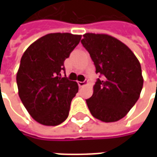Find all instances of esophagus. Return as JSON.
I'll list each match as a JSON object with an SVG mask.
<instances>
[{
	"label": "esophagus",
	"instance_id": "esophagus-1",
	"mask_svg": "<svg viewBox=\"0 0 157 157\" xmlns=\"http://www.w3.org/2000/svg\"><path fill=\"white\" fill-rule=\"evenodd\" d=\"M87 84V82H78V86L80 87H82V86H84Z\"/></svg>",
	"mask_w": 157,
	"mask_h": 157
}]
</instances>
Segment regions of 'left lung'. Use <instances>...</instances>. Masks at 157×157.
I'll return each instance as SVG.
<instances>
[{
    "label": "left lung",
    "mask_w": 157,
    "mask_h": 157,
    "mask_svg": "<svg viewBox=\"0 0 157 157\" xmlns=\"http://www.w3.org/2000/svg\"><path fill=\"white\" fill-rule=\"evenodd\" d=\"M82 44L102 75L86 104L94 118L105 123L124 117L140 98L144 79L138 59L128 46L114 37L87 33Z\"/></svg>",
    "instance_id": "1"
}]
</instances>
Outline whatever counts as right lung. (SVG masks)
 <instances>
[{
	"mask_svg": "<svg viewBox=\"0 0 157 157\" xmlns=\"http://www.w3.org/2000/svg\"><path fill=\"white\" fill-rule=\"evenodd\" d=\"M82 35L55 33L33 42L23 53L17 84L27 111L43 125L55 126L69 115L78 84L62 77L65 59L77 46Z\"/></svg>",
	"mask_w": 157,
	"mask_h": 157,
	"instance_id": "1",
	"label": "right lung"
}]
</instances>
